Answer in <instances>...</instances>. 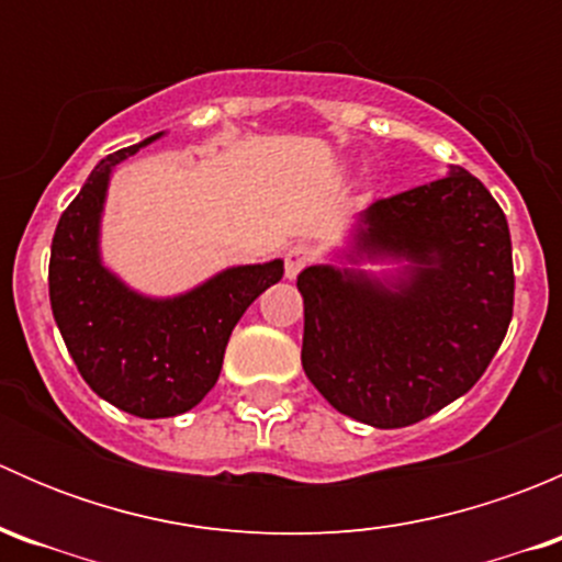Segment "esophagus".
Returning <instances> with one entry per match:
<instances>
[{"label": "esophagus", "mask_w": 562, "mask_h": 562, "mask_svg": "<svg viewBox=\"0 0 562 562\" xmlns=\"http://www.w3.org/2000/svg\"><path fill=\"white\" fill-rule=\"evenodd\" d=\"M310 263H313V249L304 245L291 247L285 252V277L288 280H296L302 274V269H307Z\"/></svg>", "instance_id": "obj_1"}]
</instances>
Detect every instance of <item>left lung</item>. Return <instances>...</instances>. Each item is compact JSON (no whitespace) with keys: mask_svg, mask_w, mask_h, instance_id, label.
I'll use <instances>...</instances> for the list:
<instances>
[{"mask_svg":"<svg viewBox=\"0 0 562 562\" xmlns=\"http://www.w3.org/2000/svg\"><path fill=\"white\" fill-rule=\"evenodd\" d=\"M296 288L310 383L356 422L411 427L468 394L506 337V214L473 173L451 166L356 214L345 247L307 266Z\"/></svg>","mask_w":562,"mask_h":562,"instance_id":"obj_1","label":"left lung"}]
</instances>
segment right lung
I'll list each match as a JSON object with an SVG mask.
<instances>
[{
	"instance_id": "right-lung-1",
	"label": "right lung",
	"mask_w": 562,
	"mask_h": 562,
	"mask_svg": "<svg viewBox=\"0 0 562 562\" xmlns=\"http://www.w3.org/2000/svg\"><path fill=\"white\" fill-rule=\"evenodd\" d=\"M162 133L94 166L50 241L54 321L78 372L100 400L138 418L192 411L217 383L225 345L249 304L280 282L282 260L228 266L176 296L130 288L103 260V212L119 162Z\"/></svg>"
}]
</instances>
